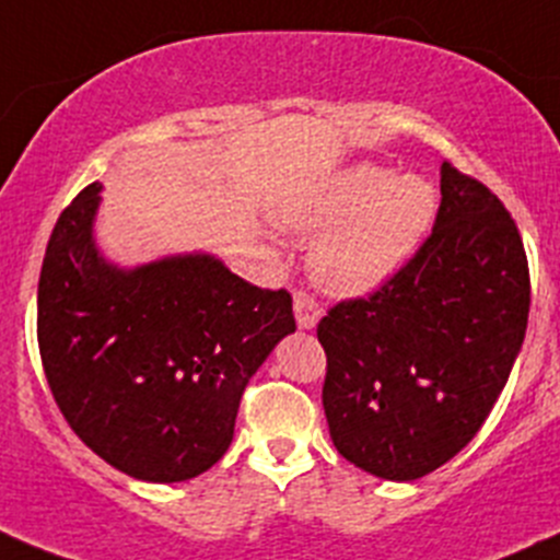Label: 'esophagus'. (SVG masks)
Returning <instances> with one entry per match:
<instances>
[{
	"instance_id": "obj_1",
	"label": "esophagus",
	"mask_w": 560,
	"mask_h": 560,
	"mask_svg": "<svg viewBox=\"0 0 560 560\" xmlns=\"http://www.w3.org/2000/svg\"><path fill=\"white\" fill-rule=\"evenodd\" d=\"M295 319H298V327H303V330H312V327L319 322L322 316V306L316 303V298L308 295V292H295Z\"/></svg>"
}]
</instances>
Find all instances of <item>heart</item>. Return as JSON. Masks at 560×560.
Segmentation results:
<instances>
[{
	"mask_svg": "<svg viewBox=\"0 0 560 560\" xmlns=\"http://www.w3.org/2000/svg\"><path fill=\"white\" fill-rule=\"evenodd\" d=\"M436 189L417 173L354 165L287 211V224L325 233L312 246V276L332 295H365L393 279L428 235Z\"/></svg>",
	"mask_w": 560,
	"mask_h": 560,
	"instance_id": "b5f03b06",
	"label": "heart"
}]
</instances>
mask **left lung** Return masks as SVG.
Wrapping results in <instances>:
<instances>
[{
    "label": "left lung",
    "mask_w": 560,
    "mask_h": 560,
    "mask_svg": "<svg viewBox=\"0 0 560 560\" xmlns=\"http://www.w3.org/2000/svg\"><path fill=\"white\" fill-rule=\"evenodd\" d=\"M528 308L515 219L488 186L444 162L425 244L380 290L336 303L316 325L338 453L395 482L444 466L499 400Z\"/></svg>",
    "instance_id": "left-lung-1"
}]
</instances>
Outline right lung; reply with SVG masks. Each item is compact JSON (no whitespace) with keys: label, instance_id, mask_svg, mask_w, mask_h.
<instances>
[{"label":"right lung","instance_id":"add662e5","mask_svg":"<svg viewBox=\"0 0 560 560\" xmlns=\"http://www.w3.org/2000/svg\"><path fill=\"white\" fill-rule=\"evenodd\" d=\"M103 184L61 211L37 287V343L56 406L89 450L143 482H184L233 442L241 395L295 332L292 295L211 254L140 268L94 244Z\"/></svg>","mask_w":560,"mask_h":560}]
</instances>
